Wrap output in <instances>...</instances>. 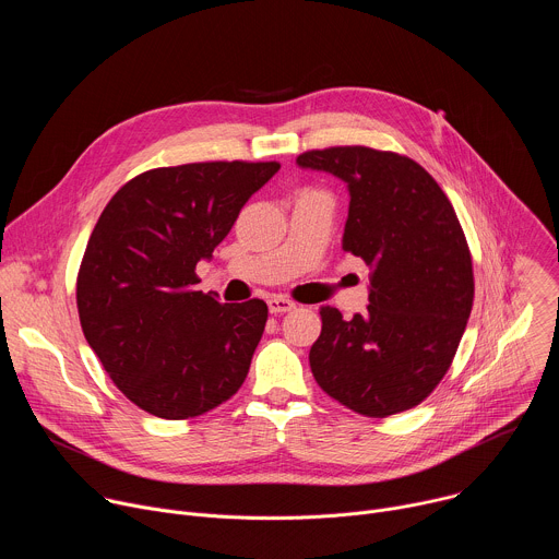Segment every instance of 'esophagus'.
<instances>
[{"mask_svg":"<svg viewBox=\"0 0 559 559\" xmlns=\"http://www.w3.org/2000/svg\"><path fill=\"white\" fill-rule=\"evenodd\" d=\"M267 307H270V313H285V311H292L296 307V302L285 296H270Z\"/></svg>","mask_w":559,"mask_h":559,"instance_id":"obj_1","label":"esophagus"}]
</instances>
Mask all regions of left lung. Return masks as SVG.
<instances>
[{
	"instance_id": "1",
	"label": "left lung",
	"mask_w": 559,
	"mask_h": 559,
	"mask_svg": "<svg viewBox=\"0 0 559 559\" xmlns=\"http://www.w3.org/2000/svg\"><path fill=\"white\" fill-rule=\"evenodd\" d=\"M296 164L347 183L343 250L371 270L362 316L345 321L336 307H321L311 373L356 414L407 412L444 378L473 307L471 252L455 210L403 154L336 145L302 152Z\"/></svg>"
}]
</instances>
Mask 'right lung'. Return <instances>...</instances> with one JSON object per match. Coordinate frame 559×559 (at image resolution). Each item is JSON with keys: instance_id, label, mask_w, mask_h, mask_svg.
I'll return each mask as SVG.
<instances>
[{"instance_id": "add662e5", "label": "right lung", "mask_w": 559, "mask_h": 559, "mask_svg": "<svg viewBox=\"0 0 559 559\" xmlns=\"http://www.w3.org/2000/svg\"><path fill=\"white\" fill-rule=\"evenodd\" d=\"M281 164L207 162L130 179L102 212L76 276L84 336L139 409L201 416L241 389L267 305L218 302L197 289L238 212Z\"/></svg>"}]
</instances>
